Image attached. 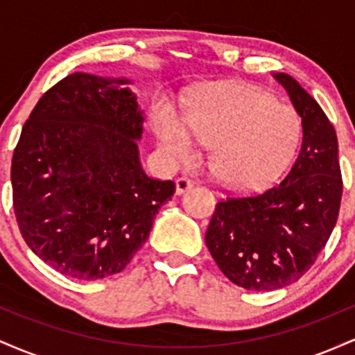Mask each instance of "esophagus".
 Listing matches in <instances>:
<instances>
[{
    "label": "esophagus",
    "mask_w": 355,
    "mask_h": 355,
    "mask_svg": "<svg viewBox=\"0 0 355 355\" xmlns=\"http://www.w3.org/2000/svg\"><path fill=\"white\" fill-rule=\"evenodd\" d=\"M191 187H193V182L185 177H178L177 180H175V191H177V195L185 193V191L190 190Z\"/></svg>",
    "instance_id": "1"
}]
</instances>
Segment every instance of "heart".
<instances>
[{"label":"heart","mask_w":355,"mask_h":355,"mask_svg":"<svg viewBox=\"0 0 355 355\" xmlns=\"http://www.w3.org/2000/svg\"><path fill=\"white\" fill-rule=\"evenodd\" d=\"M302 125L291 107L252 87L220 88L200 98L185 116L157 121L160 146L178 164L197 155L198 144L215 146L211 170L225 185L260 189L274 183L294 160Z\"/></svg>","instance_id":"b5f03b06"}]
</instances>
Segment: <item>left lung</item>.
<instances>
[{"label": "left lung", "mask_w": 355, "mask_h": 355, "mask_svg": "<svg viewBox=\"0 0 355 355\" xmlns=\"http://www.w3.org/2000/svg\"><path fill=\"white\" fill-rule=\"evenodd\" d=\"M302 118V145L291 172L262 193L230 195L215 207L205 243L239 287L270 292L297 282L331 237L342 198L336 130L292 76L275 73Z\"/></svg>", "instance_id": "1"}]
</instances>
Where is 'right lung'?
<instances>
[{"mask_svg":"<svg viewBox=\"0 0 355 355\" xmlns=\"http://www.w3.org/2000/svg\"><path fill=\"white\" fill-rule=\"evenodd\" d=\"M126 83L68 75L36 103L13 153V209L24 242L75 280L123 270L175 193L172 180L141 170L144 116Z\"/></svg>","mask_w":355,"mask_h":355,"instance_id":"add662e5","label":"right lung"}]
</instances>
